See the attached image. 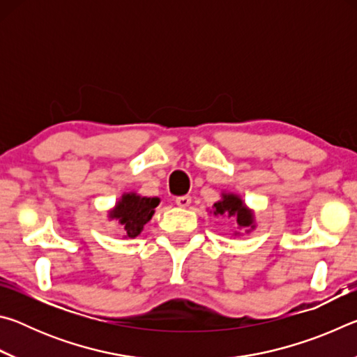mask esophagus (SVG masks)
<instances>
[{"label":"esophagus","mask_w":357,"mask_h":357,"mask_svg":"<svg viewBox=\"0 0 357 357\" xmlns=\"http://www.w3.org/2000/svg\"><path fill=\"white\" fill-rule=\"evenodd\" d=\"M192 203V198L189 195H181V197H176V204L181 208H187L190 206Z\"/></svg>","instance_id":"esophagus-1"}]
</instances>
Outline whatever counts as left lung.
Wrapping results in <instances>:
<instances>
[{"label":"left lung","mask_w":357,"mask_h":357,"mask_svg":"<svg viewBox=\"0 0 357 357\" xmlns=\"http://www.w3.org/2000/svg\"><path fill=\"white\" fill-rule=\"evenodd\" d=\"M214 215L234 217L241 228H253V214L244 206L243 200L233 193H223L222 200L214 203Z\"/></svg>","instance_id":"obj_1"}]
</instances>
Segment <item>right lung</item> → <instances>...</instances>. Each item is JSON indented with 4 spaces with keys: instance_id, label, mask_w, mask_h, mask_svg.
<instances>
[{
    "instance_id": "add662e5",
    "label": "right lung",
    "mask_w": 357,
    "mask_h": 357,
    "mask_svg": "<svg viewBox=\"0 0 357 357\" xmlns=\"http://www.w3.org/2000/svg\"><path fill=\"white\" fill-rule=\"evenodd\" d=\"M159 204V198L138 197L135 193H126L118 202L110 217L119 220L126 238H135L142 233L143 227L151 220L154 209Z\"/></svg>"
}]
</instances>
